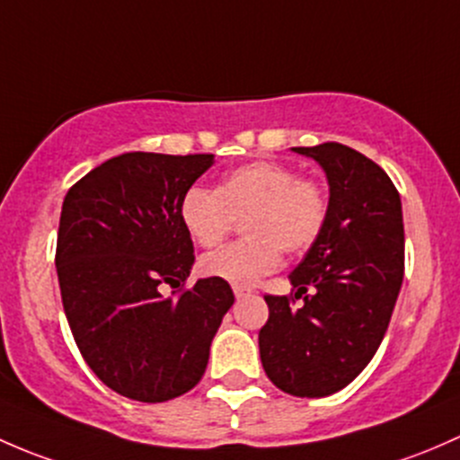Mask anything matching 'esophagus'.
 Listing matches in <instances>:
<instances>
[{"label": "esophagus", "instance_id": "obj_1", "mask_svg": "<svg viewBox=\"0 0 460 460\" xmlns=\"http://www.w3.org/2000/svg\"><path fill=\"white\" fill-rule=\"evenodd\" d=\"M232 290H234L236 299H243V296H248L250 292H252V290H250V288H241V286H234V288H232Z\"/></svg>", "mask_w": 460, "mask_h": 460}]
</instances>
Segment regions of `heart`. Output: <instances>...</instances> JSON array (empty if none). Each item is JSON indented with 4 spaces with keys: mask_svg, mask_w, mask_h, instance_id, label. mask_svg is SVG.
Instances as JSON below:
<instances>
[{
    "mask_svg": "<svg viewBox=\"0 0 460 460\" xmlns=\"http://www.w3.org/2000/svg\"><path fill=\"white\" fill-rule=\"evenodd\" d=\"M188 236L215 248L243 217L245 239L201 259L206 277L248 288L277 270L281 250L303 252L319 239L328 219V197L312 179L290 165L250 161L230 170L215 190L192 186L179 203Z\"/></svg>",
    "mask_w": 460,
    "mask_h": 460,
    "instance_id": "b5f03b06",
    "label": "heart"
}]
</instances>
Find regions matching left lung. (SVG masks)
Listing matches in <instances>:
<instances>
[{
	"label": "left lung",
	"mask_w": 460,
	"mask_h": 460,
	"mask_svg": "<svg viewBox=\"0 0 460 460\" xmlns=\"http://www.w3.org/2000/svg\"><path fill=\"white\" fill-rule=\"evenodd\" d=\"M292 150L323 168L328 219L292 270L295 296H265L259 352L279 390L319 399L349 385L385 336L403 283V210L392 179L366 155L334 141ZM301 296L304 305L292 308Z\"/></svg>",
	"instance_id": "1"
}]
</instances>
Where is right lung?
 <instances>
[{
  "label": "right lung",
  "mask_w": 460,
  "mask_h": 460,
  "mask_svg": "<svg viewBox=\"0 0 460 460\" xmlns=\"http://www.w3.org/2000/svg\"><path fill=\"white\" fill-rule=\"evenodd\" d=\"M215 155L126 153L79 179L61 206L57 277L75 343L111 390L141 403L186 394L234 303L228 281L199 279L179 296L195 245L181 197ZM174 295V292H172Z\"/></svg>",
  "instance_id": "obj_1"
}]
</instances>
